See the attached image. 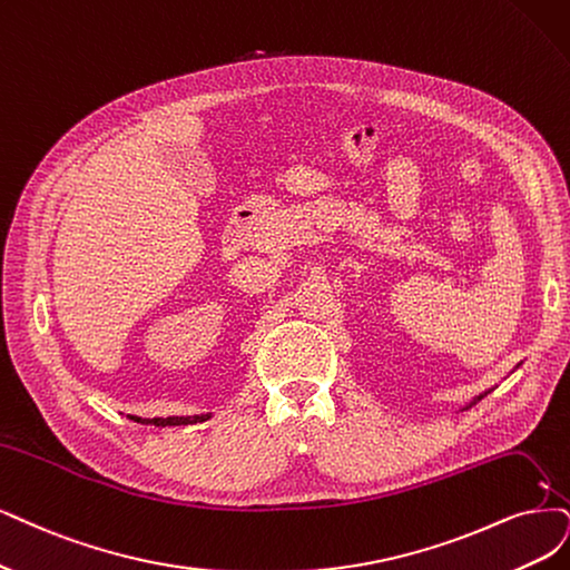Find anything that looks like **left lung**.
<instances>
[{
    "instance_id": "left-lung-1",
    "label": "left lung",
    "mask_w": 570,
    "mask_h": 570,
    "mask_svg": "<svg viewBox=\"0 0 570 570\" xmlns=\"http://www.w3.org/2000/svg\"><path fill=\"white\" fill-rule=\"evenodd\" d=\"M489 392H491V390H489ZM489 392H483V394H479V396H474V399H472V402H470V404H468V406H465V409H470V406H474V404H476V402H481V399H483V396H487V394H489ZM465 409H462V411H465Z\"/></svg>"
}]
</instances>
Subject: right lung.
<instances>
[{"mask_svg":"<svg viewBox=\"0 0 570 570\" xmlns=\"http://www.w3.org/2000/svg\"><path fill=\"white\" fill-rule=\"evenodd\" d=\"M210 413L206 415H187V417H166V420H159L157 417V425H189V423H202V420H208Z\"/></svg>","mask_w":570,"mask_h":570,"instance_id":"add662e5","label":"right lung"}]
</instances>
